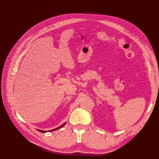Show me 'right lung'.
<instances>
[{
    "instance_id": "right-lung-1",
    "label": "right lung",
    "mask_w": 159,
    "mask_h": 159,
    "mask_svg": "<svg viewBox=\"0 0 159 159\" xmlns=\"http://www.w3.org/2000/svg\"><path fill=\"white\" fill-rule=\"evenodd\" d=\"M64 125L65 124H63V125H62V126H59V127H58V128H55V129H53V130H48V131H54V130H57V129H59V128H61V127H63ZM39 132H41V133H46V131H43V130H38Z\"/></svg>"
}]
</instances>
